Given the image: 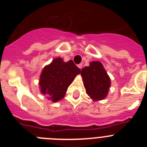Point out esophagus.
I'll list each match as a JSON object with an SVG mask.
<instances>
[{
	"mask_svg": "<svg viewBox=\"0 0 147 147\" xmlns=\"http://www.w3.org/2000/svg\"><path fill=\"white\" fill-rule=\"evenodd\" d=\"M77 66L80 69H82V64H79Z\"/></svg>",
	"mask_w": 147,
	"mask_h": 147,
	"instance_id": "esophagus-1",
	"label": "esophagus"
}]
</instances>
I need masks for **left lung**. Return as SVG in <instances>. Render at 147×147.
Segmentation results:
<instances>
[{"mask_svg": "<svg viewBox=\"0 0 147 147\" xmlns=\"http://www.w3.org/2000/svg\"><path fill=\"white\" fill-rule=\"evenodd\" d=\"M81 76L90 98L93 101H100L107 97L111 81L102 62H90L89 66L82 69Z\"/></svg>", "mask_w": 147, "mask_h": 147, "instance_id": "obj_1", "label": "left lung"}]
</instances>
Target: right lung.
I'll use <instances>...</instances> for the list:
<instances>
[{
	"label": "right lung",
	"mask_w": 147,
	"mask_h": 147,
	"mask_svg": "<svg viewBox=\"0 0 147 147\" xmlns=\"http://www.w3.org/2000/svg\"><path fill=\"white\" fill-rule=\"evenodd\" d=\"M80 71L72 60L65 62L62 58H55L41 72L39 80L40 93L52 102H59L64 98L67 88Z\"/></svg>",
	"instance_id": "right-lung-1"
}]
</instances>
